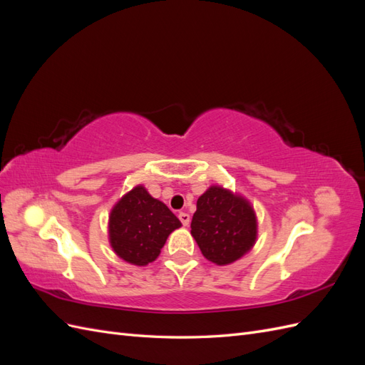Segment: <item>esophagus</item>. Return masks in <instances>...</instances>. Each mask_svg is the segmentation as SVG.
Wrapping results in <instances>:
<instances>
[{
  "mask_svg": "<svg viewBox=\"0 0 365 365\" xmlns=\"http://www.w3.org/2000/svg\"><path fill=\"white\" fill-rule=\"evenodd\" d=\"M178 217H180V220H181V224L182 225H189L190 224V215L189 213H185V212H180L178 213Z\"/></svg>",
  "mask_w": 365,
  "mask_h": 365,
  "instance_id": "1",
  "label": "esophagus"
}]
</instances>
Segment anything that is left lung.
Masks as SVG:
<instances>
[{
	"label": "left lung",
	"instance_id": "1",
	"mask_svg": "<svg viewBox=\"0 0 365 365\" xmlns=\"http://www.w3.org/2000/svg\"><path fill=\"white\" fill-rule=\"evenodd\" d=\"M190 228L204 257L220 267L239 260L257 239L251 204L220 185H212L200 196Z\"/></svg>",
	"mask_w": 365,
	"mask_h": 365
}]
</instances>
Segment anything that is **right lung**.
<instances>
[{
    "mask_svg": "<svg viewBox=\"0 0 365 365\" xmlns=\"http://www.w3.org/2000/svg\"><path fill=\"white\" fill-rule=\"evenodd\" d=\"M180 227V219L168 205L137 185L111 210L109 244L120 259L145 267L160 256L169 235Z\"/></svg>",
    "mask_w": 365,
    "mask_h": 365,
    "instance_id": "add662e5",
    "label": "right lung"
}]
</instances>
